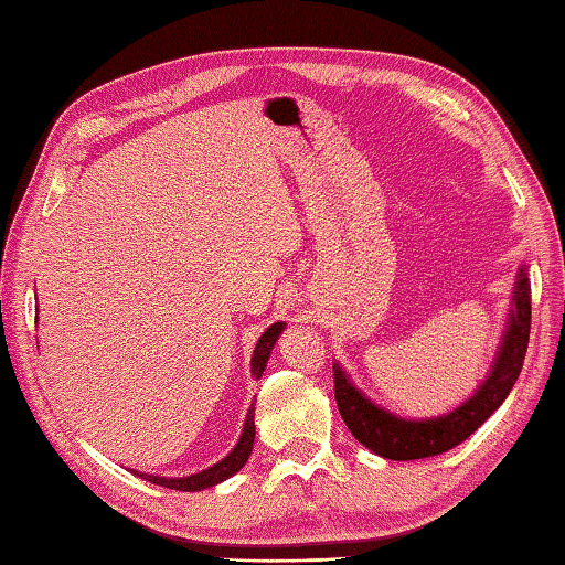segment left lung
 Here are the masks:
<instances>
[{
    "instance_id": "8db88e82",
    "label": "left lung",
    "mask_w": 565,
    "mask_h": 565,
    "mask_svg": "<svg viewBox=\"0 0 565 565\" xmlns=\"http://www.w3.org/2000/svg\"><path fill=\"white\" fill-rule=\"evenodd\" d=\"M530 294V279L522 269L518 289H514V308L508 332L502 338L493 371H490L481 391H476L473 398H468L461 407H456L454 413L444 417L413 423V419H401L381 411L352 386L340 366H334V401H338V411L356 441H362L366 449L383 456V459L411 461L449 451L466 437H471L508 398L514 381L520 376L532 328Z\"/></svg>"
}]
</instances>
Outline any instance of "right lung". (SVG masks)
Masks as SVG:
<instances>
[{"label": "right lung", "instance_id": "1", "mask_svg": "<svg viewBox=\"0 0 565 565\" xmlns=\"http://www.w3.org/2000/svg\"><path fill=\"white\" fill-rule=\"evenodd\" d=\"M281 330H284V322H274V326L259 338V342L255 347V356H252V376H255V379H259L264 366H267V359L271 354V347H274L276 340H279V332ZM252 441H255V405L249 407L247 419H245V427H243V437H239L237 447L231 454H227L223 461L206 468V471L194 473V476H186V478H160V476H148V473H138V476L146 478V481H150L154 486H164V488H172V490H184V493H194V490L211 488L215 483L225 481V478L235 476L239 468L245 466V461L249 459Z\"/></svg>", "mask_w": 565, "mask_h": 565}]
</instances>
